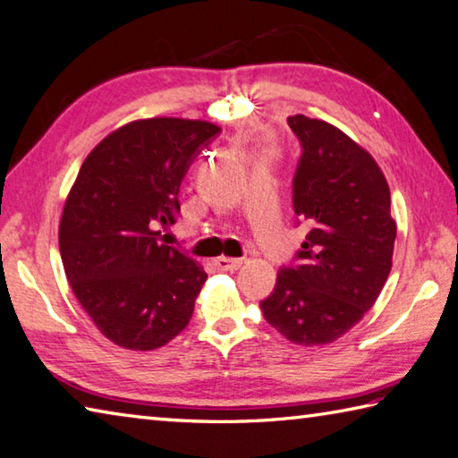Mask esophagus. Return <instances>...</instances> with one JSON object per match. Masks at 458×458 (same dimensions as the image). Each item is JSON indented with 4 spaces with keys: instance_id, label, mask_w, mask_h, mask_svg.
Segmentation results:
<instances>
[{
    "instance_id": "1",
    "label": "esophagus",
    "mask_w": 458,
    "mask_h": 458,
    "mask_svg": "<svg viewBox=\"0 0 458 458\" xmlns=\"http://www.w3.org/2000/svg\"><path fill=\"white\" fill-rule=\"evenodd\" d=\"M243 265V259H231V257H219L215 259V267L219 271H237Z\"/></svg>"
}]
</instances>
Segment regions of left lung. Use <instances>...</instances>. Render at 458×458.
<instances>
[{
	"label": "left lung",
	"mask_w": 458,
	"mask_h": 458,
	"mask_svg": "<svg viewBox=\"0 0 458 458\" xmlns=\"http://www.w3.org/2000/svg\"><path fill=\"white\" fill-rule=\"evenodd\" d=\"M287 123L301 143L293 209L309 233L301 263L281 267L261 310L284 339L315 347L339 339L375 305L393 267L396 223L369 151L321 119L299 114Z\"/></svg>",
	"instance_id": "8db88e82"
}]
</instances>
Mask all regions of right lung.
<instances>
[{
	"instance_id": "obj_1",
	"label": "right lung",
	"mask_w": 458,
	"mask_h": 458,
	"mask_svg": "<svg viewBox=\"0 0 458 458\" xmlns=\"http://www.w3.org/2000/svg\"><path fill=\"white\" fill-rule=\"evenodd\" d=\"M219 131L199 119H140L95 145L77 174L59 251L77 301L119 347L159 349L193 315L207 273L155 229L175 223L181 181Z\"/></svg>"
}]
</instances>
